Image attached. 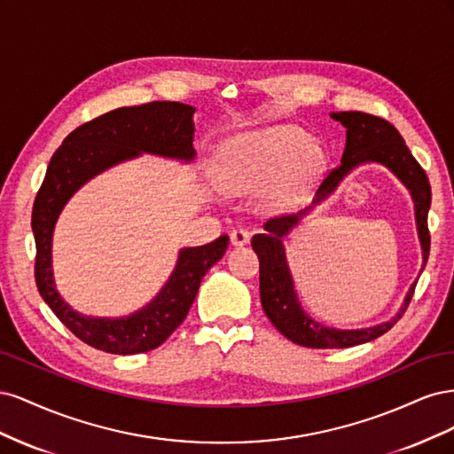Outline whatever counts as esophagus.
Here are the masks:
<instances>
[{"mask_svg":"<svg viewBox=\"0 0 454 454\" xmlns=\"http://www.w3.org/2000/svg\"><path fill=\"white\" fill-rule=\"evenodd\" d=\"M252 239V231L250 229H244V227H239L231 232V242L232 246H244L248 244Z\"/></svg>","mask_w":454,"mask_h":454,"instance_id":"obj_1","label":"esophagus"}]
</instances>
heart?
Segmentation results:
<instances>
[{
	"label": "heart",
	"instance_id": "obj_1",
	"mask_svg": "<svg viewBox=\"0 0 454 454\" xmlns=\"http://www.w3.org/2000/svg\"><path fill=\"white\" fill-rule=\"evenodd\" d=\"M305 144L307 134L290 125L246 134L229 149L223 180L232 191H252L270 182L290 163L280 189V197H286L292 189L314 180L324 167L322 149L303 147Z\"/></svg>",
	"mask_w": 454,
	"mask_h": 454
}]
</instances>
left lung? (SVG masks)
<instances>
[{
    "instance_id": "1",
    "label": "left lung",
    "mask_w": 454,
    "mask_h": 454,
    "mask_svg": "<svg viewBox=\"0 0 454 454\" xmlns=\"http://www.w3.org/2000/svg\"><path fill=\"white\" fill-rule=\"evenodd\" d=\"M332 117L347 129V147L339 167L325 174L318 187V199L316 200H320L332 193L342 177H345L354 167H358V164H384V167H388L397 177H400V180L411 189V195H413L419 237L422 242L426 265L430 254L428 210L432 202V189L424 168L405 145L402 134L397 132L395 127L390 125L387 119L362 112H340L332 114ZM295 223V215L269 219L265 223V229L269 232L255 235L252 240L254 250L259 257L261 305H263V310L269 316L272 325L277 327L286 339H290L295 345L307 348H348L356 345H364V342L373 340L387 333L388 329H392L394 324L402 318V314L409 307L411 299H413L417 284L411 287L409 295L405 297V305L402 312L397 314L394 320L384 322L375 327L342 332V329L325 327L318 322L310 320L309 316L301 310L282 248V237Z\"/></svg>"
}]
</instances>
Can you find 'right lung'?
I'll return each mask as SVG.
<instances>
[{
  "label": "right lung",
  "instance_id": "right-lung-1",
  "mask_svg": "<svg viewBox=\"0 0 454 454\" xmlns=\"http://www.w3.org/2000/svg\"><path fill=\"white\" fill-rule=\"evenodd\" d=\"M195 107L180 102H149L119 107L96 117L67 134L52 155L32 212L35 239V284L57 318L96 350L112 354H140L160 347L180 325L193 305L204 274L227 250L229 237L222 235L199 248H185L176 270L153 303L129 318H85L60 299L52 282L51 240L54 222L66 200L92 176L115 162L145 153L193 159Z\"/></svg>",
  "mask_w": 454,
  "mask_h": 454
}]
</instances>
